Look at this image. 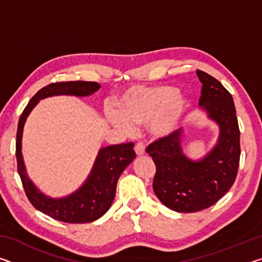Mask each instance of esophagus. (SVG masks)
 I'll use <instances>...</instances> for the list:
<instances>
[{
	"label": "esophagus",
	"instance_id": "1",
	"mask_svg": "<svg viewBox=\"0 0 262 262\" xmlns=\"http://www.w3.org/2000/svg\"><path fill=\"white\" fill-rule=\"evenodd\" d=\"M135 152H136L137 156H143L144 152H145L144 144L141 143V142H139V143H136V145H135Z\"/></svg>",
	"mask_w": 262,
	"mask_h": 262
}]
</instances>
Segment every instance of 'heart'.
Here are the masks:
<instances>
[{"label":"heart","mask_w":262,"mask_h":262,"mask_svg":"<svg viewBox=\"0 0 262 262\" xmlns=\"http://www.w3.org/2000/svg\"><path fill=\"white\" fill-rule=\"evenodd\" d=\"M187 101L168 85L137 86L119 97L117 111H108L107 118L119 129L128 133L132 127L149 124L155 137L170 135L183 119Z\"/></svg>","instance_id":"b5f03b06"}]
</instances>
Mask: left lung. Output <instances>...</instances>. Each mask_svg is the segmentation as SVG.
<instances>
[{"mask_svg":"<svg viewBox=\"0 0 262 262\" xmlns=\"http://www.w3.org/2000/svg\"><path fill=\"white\" fill-rule=\"evenodd\" d=\"M196 75L202 83L199 104L220 127L215 148L200 161H190L183 154L178 129L145 150L156 165L155 194L164 206L179 212L215 205L233 185L241 159V132L231 94L209 74L196 70Z\"/></svg>","mask_w":262,"mask_h":262,"instance_id":"8db88e82","label":"left lung"}]
</instances>
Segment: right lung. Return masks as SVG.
Instances as JSON below:
<instances>
[{"label": "right lung", "instance_id": "obj_1", "mask_svg": "<svg viewBox=\"0 0 262 262\" xmlns=\"http://www.w3.org/2000/svg\"><path fill=\"white\" fill-rule=\"evenodd\" d=\"M99 88L98 83L84 81L48 84L32 97L18 121L16 136L17 171L26 196L35 209L40 210L52 219L66 223H90L98 220L110 209L115 196L119 177L136 157L133 149L134 143L127 142V143L108 145L100 149L91 173L82 187L66 198L52 199L46 196L35 187L26 174L23 156H21V135H23L24 123L31 111L40 99L59 95L84 97L92 95Z\"/></svg>", "mask_w": 262, "mask_h": 262}]
</instances>
